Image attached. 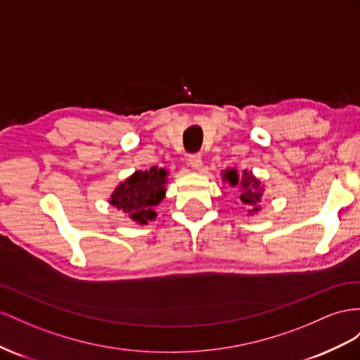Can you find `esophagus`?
I'll return each instance as SVG.
<instances>
[{"mask_svg": "<svg viewBox=\"0 0 360 360\" xmlns=\"http://www.w3.org/2000/svg\"><path fill=\"white\" fill-rule=\"evenodd\" d=\"M188 162H190V166L193 169L200 170V167H202V155H200V153H193V155H190V158H188Z\"/></svg>", "mask_w": 360, "mask_h": 360, "instance_id": "1", "label": "esophagus"}]
</instances>
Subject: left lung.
<instances>
[{"label": "left lung", "instance_id": "left-lung-1", "mask_svg": "<svg viewBox=\"0 0 360 360\" xmlns=\"http://www.w3.org/2000/svg\"><path fill=\"white\" fill-rule=\"evenodd\" d=\"M223 181L229 182L231 187L238 186L241 188L240 200L249 214L253 215L261 211V199L264 194V187L261 181L256 176H253L252 172L243 170V174L240 176L237 169H228L223 172Z\"/></svg>", "mask_w": 360, "mask_h": 360}]
</instances>
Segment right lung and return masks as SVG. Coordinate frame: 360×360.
Here are the masks:
<instances>
[{"label":"right lung","instance_id":"add662e5","mask_svg":"<svg viewBox=\"0 0 360 360\" xmlns=\"http://www.w3.org/2000/svg\"><path fill=\"white\" fill-rule=\"evenodd\" d=\"M167 173L157 166L134 172L111 193L110 203L136 223L148 224L157 217L153 207L166 198Z\"/></svg>","mask_w":360,"mask_h":360}]
</instances>
